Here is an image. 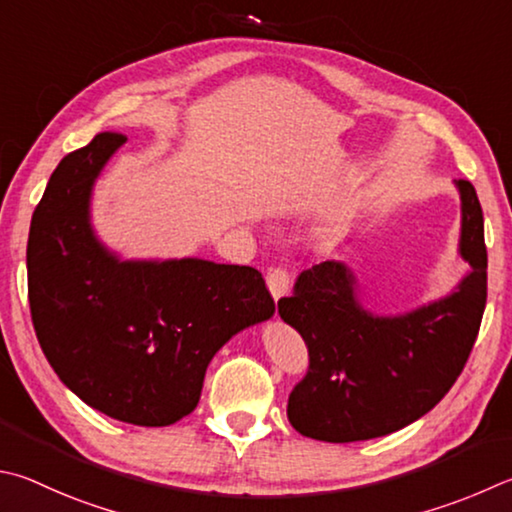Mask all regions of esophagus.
I'll list each match as a JSON object with an SVG mask.
<instances>
[{"label": "esophagus", "instance_id": "obj_1", "mask_svg": "<svg viewBox=\"0 0 512 512\" xmlns=\"http://www.w3.org/2000/svg\"><path fill=\"white\" fill-rule=\"evenodd\" d=\"M266 284H268V291H271L275 302L282 300V297L291 291V277H288L284 268H273V271H268Z\"/></svg>", "mask_w": 512, "mask_h": 512}]
</instances>
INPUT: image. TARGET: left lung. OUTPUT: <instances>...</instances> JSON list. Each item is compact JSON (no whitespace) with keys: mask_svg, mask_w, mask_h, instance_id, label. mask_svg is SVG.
<instances>
[{"mask_svg":"<svg viewBox=\"0 0 512 512\" xmlns=\"http://www.w3.org/2000/svg\"><path fill=\"white\" fill-rule=\"evenodd\" d=\"M461 199V280L436 300L403 313L362 302L353 268L329 259L304 271L280 318L309 347V374L288 396V421L302 436L353 443L403 430L450 392L475 345L486 309L488 255L483 212L470 181Z\"/></svg>","mask_w":512,"mask_h":512,"instance_id":"obj_1","label":"left lung"}]
</instances>
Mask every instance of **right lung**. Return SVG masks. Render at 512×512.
I'll use <instances>...</instances> for the list:
<instances>
[{
  "instance_id": "1",
  "label": "right lung",
  "mask_w": 512,
  "mask_h": 512,
  "mask_svg": "<svg viewBox=\"0 0 512 512\" xmlns=\"http://www.w3.org/2000/svg\"><path fill=\"white\" fill-rule=\"evenodd\" d=\"M125 143L98 134L55 167L31 219L29 302L46 360L80 401L116 421L163 427L197 407L215 353L271 320L275 302L250 266L125 259L98 237L96 181Z\"/></svg>"
}]
</instances>
